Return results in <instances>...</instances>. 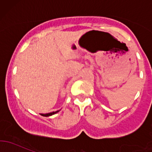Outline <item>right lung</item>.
Segmentation results:
<instances>
[{"label": "right lung", "instance_id": "right-lung-1", "mask_svg": "<svg viewBox=\"0 0 152 152\" xmlns=\"http://www.w3.org/2000/svg\"><path fill=\"white\" fill-rule=\"evenodd\" d=\"M59 110H57V111H55V112H52V113H45V114H40L42 116H45V117H48V116H51L53 115L56 114V113H57L58 112H59Z\"/></svg>", "mask_w": 152, "mask_h": 152}]
</instances>
